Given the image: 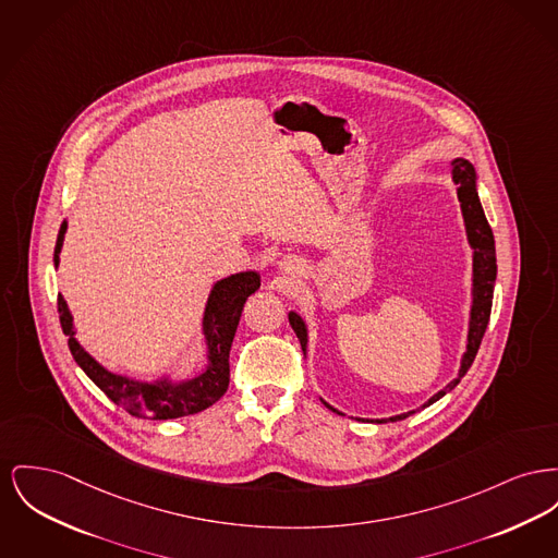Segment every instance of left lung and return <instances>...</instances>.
<instances>
[{"instance_id": "obj_1", "label": "left lung", "mask_w": 558, "mask_h": 558, "mask_svg": "<svg viewBox=\"0 0 558 558\" xmlns=\"http://www.w3.org/2000/svg\"><path fill=\"white\" fill-rule=\"evenodd\" d=\"M451 166H453L451 174H453V181L458 185L459 204H461V215H463V223H465L468 242L472 246V307H470V325H468V345H465V352L461 356L458 377L447 388H442L440 392L434 393L422 409L434 404L445 393L451 392L461 381V377L468 373V368L472 366L474 359H476V352L481 348L483 335H485L487 325H489L493 287H495V276H497L495 240H493L489 221L485 217V210L481 206L478 192H476L474 166L470 165L468 160H463V158H456ZM289 323H291V327L295 330L299 343H301V350L305 354V350H307V327H305L303 318L296 312H291L289 314ZM327 407L330 411L339 413L330 404H327ZM413 413L415 411H409V413H402V415H393V417H388V420H375V422H379V424H384V422H398V420H407Z\"/></svg>"}]
</instances>
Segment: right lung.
Segmentation results:
<instances>
[{
	"label": "right lung",
	"mask_w": 558,
	"mask_h": 558,
	"mask_svg": "<svg viewBox=\"0 0 558 558\" xmlns=\"http://www.w3.org/2000/svg\"><path fill=\"white\" fill-rule=\"evenodd\" d=\"M66 221H63L57 246L54 265L59 267V253L65 240ZM262 287L257 271H240L219 280L206 301L202 332L206 339V366L192 379L172 381L162 377L158 381H136L116 375L95 361L75 339L73 318L63 295H59V318L63 332L69 337L73 361L99 386L107 398L141 420H174L194 415L215 404L230 386V350L235 328L242 316L246 299Z\"/></svg>",
	"instance_id": "1"
}]
</instances>
